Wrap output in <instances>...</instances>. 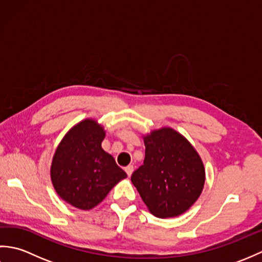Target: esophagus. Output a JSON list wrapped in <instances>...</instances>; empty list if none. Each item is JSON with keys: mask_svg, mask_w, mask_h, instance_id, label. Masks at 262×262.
Instances as JSON below:
<instances>
[{"mask_svg": "<svg viewBox=\"0 0 262 262\" xmlns=\"http://www.w3.org/2000/svg\"><path fill=\"white\" fill-rule=\"evenodd\" d=\"M125 171H126L127 176H128V177H130V176H132V173H133V171H134V165H132V164L127 165L126 168H125Z\"/></svg>", "mask_w": 262, "mask_h": 262, "instance_id": "34e87169", "label": "esophagus"}]
</instances>
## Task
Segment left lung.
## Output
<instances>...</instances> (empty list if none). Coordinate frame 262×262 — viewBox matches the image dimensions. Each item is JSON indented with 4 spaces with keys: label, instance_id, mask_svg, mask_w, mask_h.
Returning <instances> with one entry per match:
<instances>
[{
    "label": "left lung",
    "instance_id": "8db88e82",
    "mask_svg": "<svg viewBox=\"0 0 262 262\" xmlns=\"http://www.w3.org/2000/svg\"><path fill=\"white\" fill-rule=\"evenodd\" d=\"M145 159L132 182L151 213L161 219L185 213L196 203L205 183V168L196 149L169 127L144 136Z\"/></svg>",
    "mask_w": 262,
    "mask_h": 262
}]
</instances>
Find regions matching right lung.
<instances>
[{
    "label": "right lung",
    "instance_id": "add662e5",
    "mask_svg": "<svg viewBox=\"0 0 262 262\" xmlns=\"http://www.w3.org/2000/svg\"><path fill=\"white\" fill-rule=\"evenodd\" d=\"M103 127L93 119L75 125L56 148L51 166L53 186L58 196L74 207H96L126 172L103 151Z\"/></svg>",
    "mask_w": 262,
    "mask_h": 262
}]
</instances>
